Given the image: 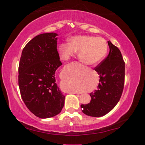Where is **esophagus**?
<instances>
[{"instance_id": "1", "label": "esophagus", "mask_w": 145, "mask_h": 145, "mask_svg": "<svg viewBox=\"0 0 145 145\" xmlns=\"http://www.w3.org/2000/svg\"><path fill=\"white\" fill-rule=\"evenodd\" d=\"M72 93H73V94H77V93L75 92H72Z\"/></svg>"}]
</instances>
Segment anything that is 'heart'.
Here are the masks:
<instances>
[{
    "label": "heart",
    "instance_id": "heart-1",
    "mask_svg": "<svg viewBox=\"0 0 145 145\" xmlns=\"http://www.w3.org/2000/svg\"><path fill=\"white\" fill-rule=\"evenodd\" d=\"M108 45L104 38L90 36H76L70 39L69 43L59 45L60 57L68 60L78 51V58L86 65H93L100 63L106 55Z\"/></svg>",
    "mask_w": 145,
    "mask_h": 145
}]
</instances>
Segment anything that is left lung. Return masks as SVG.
<instances>
[{
	"instance_id": "8db88e82",
	"label": "left lung",
	"mask_w": 145,
	"mask_h": 145,
	"mask_svg": "<svg viewBox=\"0 0 145 145\" xmlns=\"http://www.w3.org/2000/svg\"><path fill=\"white\" fill-rule=\"evenodd\" d=\"M108 56L95 68L100 76L97 90L90 93L91 101L82 104L83 113L93 117H101L110 112L119 102L124 87L125 62L118 48L111 41Z\"/></svg>"
}]
</instances>
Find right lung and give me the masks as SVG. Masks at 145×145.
I'll return each instance as SVG.
<instances>
[{
    "label": "right lung",
    "mask_w": 145,
    "mask_h": 145,
    "mask_svg": "<svg viewBox=\"0 0 145 145\" xmlns=\"http://www.w3.org/2000/svg\"><path fill=\"white\" fill-rule=\"evenodd\" d=\"M57 34H41L24 48L18 67L21 97L32 113L48 118L60 113L65 96L56 82V71L62 65L57 50Z\"/></svg>",
    "instance_id": "1"
}]
</instances>
